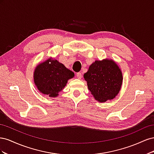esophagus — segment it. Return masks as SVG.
<instances>
[{"label":"esophagus","instance_id":"esophagus-1","mask_svg":"<svg viewBox=\"0 0 154 154\" xmlns=\"http://www.w3.org/2000/svg\"><path fill=\"white\" fill-rule=\"evenodd\" d=\"M76 76L78 79H81L82 78V74L81 72H77L76 73Z\"/></svg>","mask_w":154,"mask_h":154}]
</instances>
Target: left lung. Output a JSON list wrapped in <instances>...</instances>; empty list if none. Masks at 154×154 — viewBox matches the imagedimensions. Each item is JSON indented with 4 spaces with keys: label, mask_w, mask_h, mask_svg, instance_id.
<instances>
[{
    "label": "left lung",
    "mask_w": 154,
    "mask_h": 154,
    "mask_svg": "<svg viewBox=\"0 0 154 154\" xmlns=\"http://www.w3.org/2000/svg\"><path fill=\"white\" fill-rule=\"evenodd\" d=\"M88 90L99 102L114 99L119 93L123 75L119 66L112 60H96L83 75Z\"/></svg>",
    "instance_id": "8db88e82"
}]
</instances>
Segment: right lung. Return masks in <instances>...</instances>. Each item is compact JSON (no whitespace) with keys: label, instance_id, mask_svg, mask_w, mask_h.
Returning <instances> with one entry per match:
<instances>
[{"label":"right lung","instance_id":"obj_1","mask_svg":"<svg viewBox=\"0 0 154 154\" xmlns=\"http://www.w3.org/2000/svg\"><path fill=\"white\" fill-rule=\"evenodd\" d=\"M74 73L58 60L49 58L38 64L34 71V82L37 88L44 94L57 97L66 86Z\"/></svg>","mask_w":154,"mask_h":154}]
</instances>
